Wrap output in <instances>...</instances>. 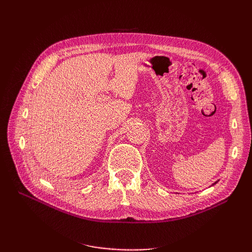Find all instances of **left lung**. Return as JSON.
Instances as JSON below:
<instances>
[{
	"instance_id": "1",
	"label": "left lung",
	"mask_w": 252,
	"mask_h": 252,
	"mask_svg": "<svg viewBox=\"0 0 252 252\" xmlns=\"http://www.w3.org/2000/svg\"><path fill=\"white\" fill-rule=\"evenodd\" d=\"M217 182H218V181H217ZM217 182H215V183H213V184H212V186H213V185H215V184H217Z\"/></svg>"
}]
</instances>
